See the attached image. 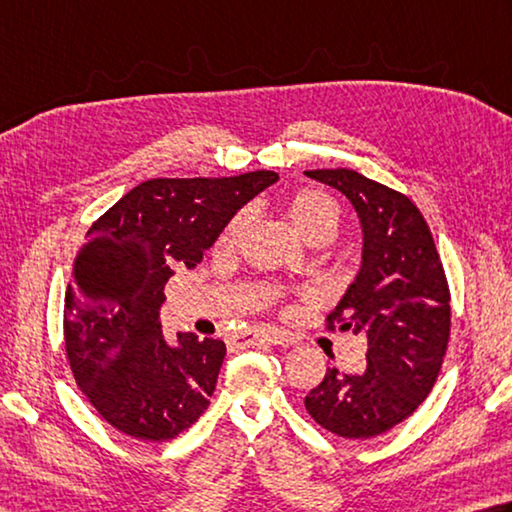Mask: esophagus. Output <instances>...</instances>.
<instances>
[{
  "label": "esophagus",
  "instance_id": "1",
  "mask_svg": "<svg viewBox=\"0 0 512 512\" xmlns=\"http://www.w3.org/2000/svg\"><path fill=\"white\" fill-rule=\"evenodd\" d=\"M262 340H268L271 342V345H291V338L286 336L284 331H277V329H273V331H268V333H244V336H239V338H235V345L237 347H253V345H257V342H262Z\"/></svg>",
  "mask_w": 512,
  "mask_h": 512
}]
</instances>
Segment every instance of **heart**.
<instances>
[{
	"instance_id": "1",
	"label": "heart",
	"mask_w": 512,
	"mask_h": 512,
	"mask_svg": "<svg viewBox=\"0 0 512 512\" xmlns=\"http://www.w3.org/2000/svg\"><path fill=\"white\" fill-rule=\"evenodd\" d=\"M286 217L291 221L293 228L300 232V237L309 244H327L333 237H336L338 226H340V208L338 203L333 201L327 192L304 188L297 190L291 199L286 201ZM250 215L246 210L237 212L232 217L224 232L219 237L221 248H232L237 246V241L244 235L248 226Z\"/></svg>"
}]
</instances>
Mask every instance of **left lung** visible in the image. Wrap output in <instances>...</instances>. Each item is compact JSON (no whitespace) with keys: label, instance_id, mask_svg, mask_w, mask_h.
Here are the masks:
<instances>
[{"label":"left lung","instance_id":"left-lung-1","mask_svg":"<svg viewBox=\"0 0 512 512\" xmlns=\"http://www.w3.org/2000/svg\"><path fill=\"white\" fill-rule=\"evenodd\" d=\"M345 194L362 228V262L329 327L367 338V369L333 367L304 398L306 412L345 439H371L432 392L450 338V291L432 232L405 194L353 170H309Z\"/></svg>","mask_w":512,"mask_h":512}]
</instances>
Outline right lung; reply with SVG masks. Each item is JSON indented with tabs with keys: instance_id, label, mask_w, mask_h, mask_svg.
<instances>
[{
	"instance_id": "right-lung-1",
	"label": "right lung",
	"mask_w": 512,
	"mask_h": 512,
	"mask_svg": "<svg viewBox=\"0 0 512 512\" xmlns=\"http://www.w3.org/2000/svg\"><path fill=\"white\" fill-rule=\"evenodd\" d=\"M268 170L226 179H150L129 190L78 250L64 297L73 376L109 425L170 441L208 410L226 345L161 327L165 284L194 268L228 221L273 185Z\"/></svg>"
}]
</instances>
